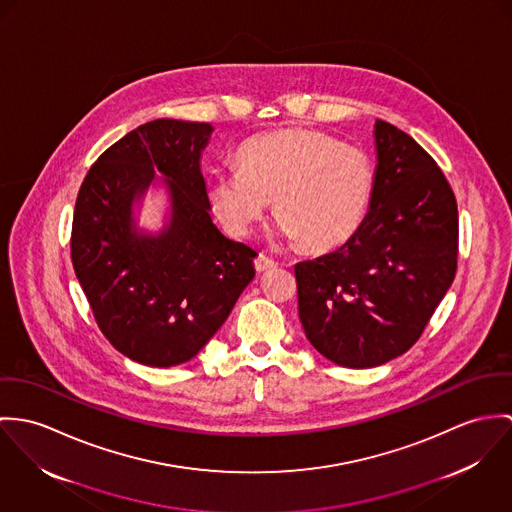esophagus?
I'll use <instances>...</instances> for the list:
<instances>
[{"label": "esophagus", "instance_id": "esophagus-1", "mask_svg": "<svg viewBox=\"0 0 512 512\" xmlns=\"http://www.w3.org/2000/svg\"><path fill=\"white\" fill-rule=\"evenodd\" d=\"M275 267H277V261L271 259L269 255H265V253H261V255L255 259V269H257L259 273L271 271V269H275Z\"/></svg>", "mask_w": 512, "mask_h": 512}]
</instances>
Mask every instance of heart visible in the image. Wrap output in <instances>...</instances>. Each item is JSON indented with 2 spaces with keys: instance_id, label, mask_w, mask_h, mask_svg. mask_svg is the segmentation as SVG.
<instances>
[{
  "instance_id": "obj_1",
  "label": "heart",
  "mask_w": 512,
  "mask_h": 512,
  "mask_svg": "<svg viewBox=\"0 0 512 512\" xmlns=\"http://www.w3.org/2000/svg\"><path fill=\"white\" fill-rule=\"evenodd\" d=\"M375 186L365 151L328 133L286 129L245 141L237 169L210 172L208 200L231 235H249L271 198L279 218L271 235L312 251L343 245L363 224Z\"/></svg>"
}]
</instances>
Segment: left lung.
I'll return each mask as SVG.
<instances>
[{"instance_id": "1", "label": "left lung", "mask_w": 512, "mask_h": 512, "mask_svg": "<svg viewBox=\"0 0 512 512\" xmlns=\"http://www.w3.org/2000/svg\"><path fill=\"white\" fill-rule=\"evenodd\" d=\"M375 186L363 224L340 249L294 267L308 341L349 369L383 365L424 332L454 283L457 204L436 161L375 121Z\"/></svg>"}]
</instances>
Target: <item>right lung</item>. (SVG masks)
<instances>
[{
  "label": "right lung",
  "instance_id": "add662e5",
  "mask_svg": "<svg viewBox=\"0 0 512 512\" xmlns=\"http://www.w3.org/2000/svg\"><path fill=\"white\" fill-rule=\"evenodd\" d=\"M212 131L210 123L149 121L100 155L76 198V279L104 336L149 367L196 357L255 277L257 251L210 216L200 159ZM151 185H163L170 200L159 232L136 224Z\"/></svg>",
  "mask_w": 512,
  "mask_h": 512
}]
</instances>
